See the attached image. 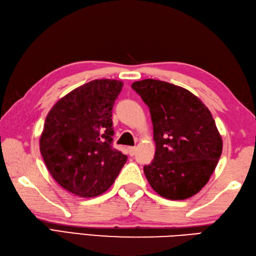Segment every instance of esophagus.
<instances>
[{
	"label": "esophagus",
	"mask_w": 256,
	"mask_h": 256,
	"mask_svg": "<svg viewBox=\"0 0 256 256\" xmlns=\"http://www.w3.org/2000/svg\"><path fill=\"white\" fill-rule=\"evenodd\" d=\"M128 150V154L131 155V156L135 155V152H136V148H135V146H130Z\"/></svg>",
	"instance_id": "obj_1"
}]
</instances>
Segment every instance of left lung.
<instances>
[{
	"mask_svg": "<svg viewBox=\"0 0 256 256\" xmlns=\"http://www.w3.org/2000/svg\"><path fill=\"white\" fill-rule=\"evenodd\" d=\"M132 88L148 105L155 155L144 165L152 188L168 200H185L208 182L222 154V138L208 108L188 90L146 78Z\"/></svg>",
	"mask_w": 256,
	"mask_h": 256,
	"instance_id": "8db88e82",
	"label": "left lung"
}]
</instances>
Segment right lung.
Segmentation results:
<instances>
[{
  "instance_id": "1",
  "label": "right lung",
  "mask_w": 256,
  "mask_h": 256,
  "mask_svg": "<svg viewBox=\"0 0 256 256\" xmlns=\"http://www.w3.org/2000/svg\"><path fill=\"white\" fill-rule=\"evenodd\" d=\"M123 83L94 80L54 105L45 120L40 151L53 178L81 198L104 193L126 163L112 146V110Z\"/></svg>"
}]
</instances>
